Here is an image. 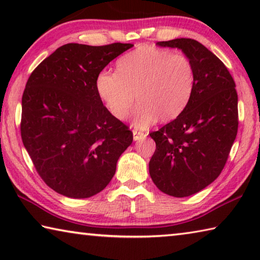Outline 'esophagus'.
<instances>
[{"label": "esophagus", "instance_id": "obj_1", "mask_svg": "<svg viewBox=\"0 0 260 260\" xmlns=\"http://www.w3.org/2000/svg\"><path fill=\"white\" fill-rule=\"evenodd\" d=\"M147 138V134L142 133V132H139L138 129H133V139L134 141H140Z\"/></svg>", "mask_w": 260, "mask_h": 260}]
</instances>
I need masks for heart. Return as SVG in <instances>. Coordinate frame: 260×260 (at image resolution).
Returning a JSON list of instances; mask_svg holds the SVG:
<instances>
[{"label": "heart", "mask_w": 260, "mask_h": 260, "mask_svg": "<svg viewBox=\"0 0 260 260\" xmlns=\"http://www.w3.org/2000/svg\"><path fill=\"white\" fill-rule=\"evenodd\" d=\"M117 74L102 71L96 90L109 112L118 120L128 116L134 103V125L146 128L157 119L174 120L190 102L195 88L191 60L181 54L142 46L117 61Z\"/></svg>", "instance_id": "b5f03b06"}]
</instances>
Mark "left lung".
Returning <instances> with one entry per match:
<instances>
[{
	"label": "left lung",
	"mask_w": 260,
	"mask_h": 260,
	"mask_svg": "<svg viewBox=\"0 0 260 260\" xmlns=\"http://www.w3.org/2000/svg\"><path fill=\"white\" fill-rule=\"evenodd\" d=\"M178 48L191 60L195 88L186 110L150 136L156 150L149 173L160 191L187 197L219 177L239 127L235 82L225 64L192 39L157 42Z\"/></svg>",
	"instance_id": "left-lung-1"
}]
</instances>
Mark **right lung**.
Wrapping results in <instances>:
<instances>
[{
  "label": "right lung",
  "instance_id": "right-lung-1",
  "mask_svg": "<svg viewBox=\"0 0 260 260\" xmlns=\"http://www.w3.org/2000/svg\"><path fill=\"white\" fill-rule=\"evenodd\" d=\"M131 43H68L38 65L21 99L20 132L38 173L70 199L102 191L133 133L104 107L96 78Z\"/></svg>",
  "mask_w": 260,
  "mask_h": 260
}]
</instances>
